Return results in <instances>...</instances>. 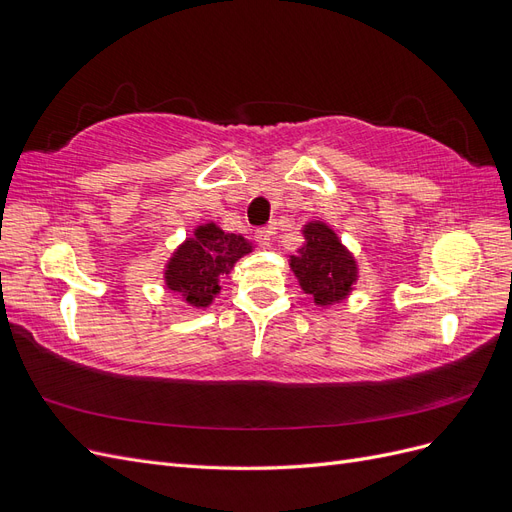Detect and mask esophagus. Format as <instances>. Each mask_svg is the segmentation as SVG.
Returning <instances> with one entry per match:
<instances>
[{
	"instance_id": "obj_1",
	"label": "esophagus",
	"mask_w": 512,
	"mask_h": 512,
	"mask_svg": "<svg viewBox=\"0 0 512 512\" xmlns=\"http://www.w3.org/2000/svg\"><path fill=\"white\" fill-rule=\"evenodd\" d=\"M254 237H256V241H258V245L269 247V245H271V239H273V230H271V228H256Z\"/></svg>"
}]
</instances>
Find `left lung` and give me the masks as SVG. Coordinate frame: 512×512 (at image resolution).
I'll return each mask as SVG.
<instances>
[{
  "label": "left lung",
  "instance_id": "1",
  "mask_svg": "<svg viewBox=\"0 0 512 512\" xmlns=\"http://www.w3.org/2000/svg\"><path fill=\"white\" fill-rule=\"evenodd\" d=\"M303 237L305 243L297 256H290V269L301 290L312 294L320 307L342 303L359 277L354 256L324 222H307Z\"/></svg>",
  "mask_w": 512,
  "mask_h": 512
}]
</instances>
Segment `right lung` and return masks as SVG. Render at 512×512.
<instances>
[{"label": "right lung", "mask_w": 512, "mask_h": 512, "mask_svg": "<svg viewBox=\"0 0 512 512\" xmlns=\"http://www.w3.org/2000/svg\"><path fill=\"white\" fill-rule=\"evenodd\" d=\"M250 252L252 243L241 235L224 232L213 222L198 226L166 262V288L179 292L183 301L196 309L209 307L222 290L220 277L228 275L235 262Z\"/></svg>", "instance_id": "obj_1"}]
</instances>
